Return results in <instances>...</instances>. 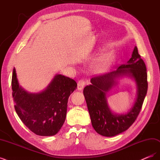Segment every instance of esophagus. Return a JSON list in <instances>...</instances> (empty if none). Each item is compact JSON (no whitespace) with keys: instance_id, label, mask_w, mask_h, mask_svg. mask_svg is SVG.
Returning <instances> with one entry per match:
<instances>
[{"instance_id":"34e87169","label":"esophagus","mask_w":160,"mask_h":160,"mask_svg":"<svg viewBox=\"0 0 160 160\" xmlns=\"http://www.w3.org/2000/svg\"><path fill=\"white\" fill-rule=\"evenodd\" d=\"M85 85V81L83 80H80L78 81V83H77V89H78V90L81 91L84 88Z\"/></svg>"}]
</instances>
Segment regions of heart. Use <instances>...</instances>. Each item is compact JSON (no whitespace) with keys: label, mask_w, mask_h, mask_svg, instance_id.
Masks as SVG:
<instances>
[{"label":"heart","mask_w":160,"mask_h":160,"mask_svg":"<svg viewBox=\"0 0 160 160\" xmlns=\"http://www.w3.org/2000/svg\"><path fill=\"white\" fill-rule=\"evenodd\" d=\"M113 52H107L98 57L93 63V69L97 73H101L107 71L114 60Z\"/></svg>","instance_id":"b5f03b06"}]
</instances>
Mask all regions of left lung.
<instances>
[{"instance_id":"8db88e82","label":"left lung","mask_w":160,"mask_h":160,"mask_svg":"<svg viewBox=\"0 0 160 160\" xmlns=\"http://www.w3.org/2000/svg\"><path fill=\"white\" fill-rule=\"evenodd\" d=\"M129 77L134 80L137 88V98L132 107L126 113L113 112L107 103V94L118 80ZM146 64L139 55L138 48L133 49L132 57L126 64L109 73L91 79L83 95L88 105L92 126L97 133L105 137H113L126 131L133 124L142 109L148 91Z\"/></svg>"}]
</instances>
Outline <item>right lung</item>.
Masks as SVG:
<instances>
[{
    "instance_id": "1",
    "label": "right lung",
    "mask_w": 160,
    "mask_h": 160,
    "mask_svg": "<svg viewBox=\"0 0 160 160\" xmlns=\"http://www.w3.org/2000/svg\"><path fill=\"white\" fill-rule=\"evenodd\" d=\"M11 85L14 109L31 132L41 136L59 132L65 121L69 97L77 89L73 79L56 74L45 89L29 93L19 85L14 68Z\"/></svg>"
}]
</instances>
